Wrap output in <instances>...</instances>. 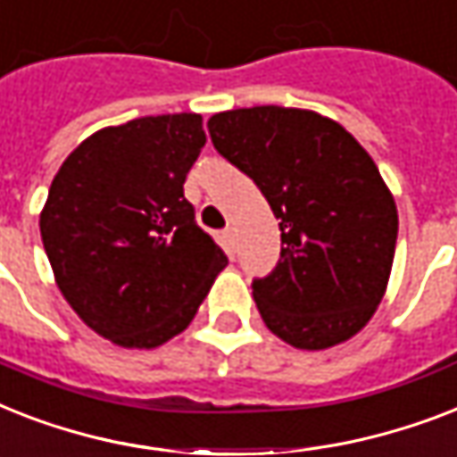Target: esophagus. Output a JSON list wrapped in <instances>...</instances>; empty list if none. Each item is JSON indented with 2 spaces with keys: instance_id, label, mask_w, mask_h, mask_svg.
Wrapping results in <instances>:
<instances>
[{
  "instance_id": "1",
  "label": "esophagus",
  "mask_w": 457,
  "mask_h": 457,
  "mask_svg": "<svg viewBox=\"0 0 457 457\" xmlns=\"http://www.w3.org/2000/svg\"><path fill=\"white\" fill-rule=\"evenodd\" d=\"M224 243L228 245V250H236V245H238V233H236L233 226L224 228Z\"/></svg>"
}]
</instances>
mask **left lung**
Listing matches in <instances>:
<instances>
[{"label": "left lung", "mask_w": 457, "mask_h": 457, "mask_svg": "<svg viewBox=\"0 0 457 457\" xmlns=\"http://www.w3.org/2000/svg\"><path fill=\"white\" fill-rule=\"evenodd\" d=\"M207 129L278 219V264L252 280L266 328L309 352L353 337L382 302L399 233L373 158L335 120L299 108L217 112Z\"/></svg>", "instance_id": "1"}]
</instances>
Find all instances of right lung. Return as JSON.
Wrapping results in <instances>:
<instances>
[{"instance_id":"add662e5","label":"right lung","mask_w":457,"mask_h":457,"mask_svg":"<svg viewBox=\"0 0 457 457\" xmlns=\"http://www.w3.org/2000/svg\"><path fill=\"white\" fill-rule=\"evenodd\" d=\"M205 141L195 112L129 120L91 134L51 181L39 231L56 283L115 345L153 349L186 330L228 264L184 198Z\"/></svg>"}]
</instances>
